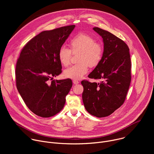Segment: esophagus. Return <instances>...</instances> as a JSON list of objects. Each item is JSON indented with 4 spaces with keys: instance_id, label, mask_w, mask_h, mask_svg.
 <instances>
[{
    "instance_id": "1",
    "label": "esophagus",
    "mask_w": 154,
    "mask_h": 154,
    "mask_svg": "<svg viewBox=\"0 0 154 154\" xmlns=\"http://www.w3.org/2000/svg\"><path fill=\"white\" fill-rule=\"evenodd\" d=\"M72 82H73V83L75 84V85H77V84H78V83H79V82L78 80H73Z\"/></svg>"
}]
</instances>
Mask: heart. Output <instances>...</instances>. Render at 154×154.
Returning <instances> with one entry per match:
<instances>
[{"label": "heart", "instance_id": "b5f03b06", "mask_svg": "<svg viewBox=\"0 0 154 154\" xmlns=\"http://www.w3.org/2000/svg\"><path fill=\"white\" fill-rule=\"evenodd\" d=\"M71 51L64 46L61 47L58 52L60 63L67 66L70 63L71 52L79 53L77 64L71 66L64 71L65 77L73 80L81 79L88 71V66L91 68L96 66L102 60L103 49L99 42L91 35L86 33H79L69 42Z\"/></svg>", "mask_w": 154, "mask_h": 154}]
</instances>
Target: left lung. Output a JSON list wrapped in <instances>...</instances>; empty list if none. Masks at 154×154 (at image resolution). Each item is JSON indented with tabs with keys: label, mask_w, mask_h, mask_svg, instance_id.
I'll return each instance as SVG.
<instances>
[{
	"label": "left lung",
	"mask_w": 154,
	"mask_h": 154,
	"mask_svg": "<svg viewBox=\"0 0 154 154\" xmlns=\"http://www.w3.org/2000/svg\"><path fill=\"white\" fill-rule=\"evenodd\" d=\"M93 30L103 39V53L88 77L103 81L100 83L82 81V99L88 112L103 118L112 114L124 102L131 82V61L125 42L102 29Z\"/></svg>",
	"instance_id": "obj_1"
}]
</instances>
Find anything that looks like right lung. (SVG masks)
<instances>
[{"label":"right lung","instance_id":"obj_1","mask_svg":"<svg viewBox=\"0 0 154 154\" xmlns=\"http://www.w3.org/2000/svg\"><path fill=\"white\" fill-rule=\"evenodd\" d=\"M75 27L41 32L26 44L17 61L18 92L30 110L42 118L53 116L61 110L72 86L71 79H52L61 72L58 50Z\"/></svg>","mask_w":154,"mask_h":154}]
</instances>
